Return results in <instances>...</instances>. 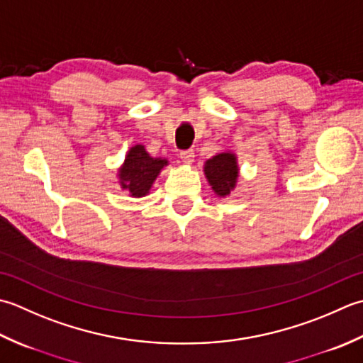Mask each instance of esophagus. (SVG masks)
<instances>
[{
	"instance_id": "1",
	"label": "esophagus",
	"mask_w": 363,
	"mask_h": 363,
	"mask_svg": "<svg viewBox=\"0 0 363 363\" xmlns=\"http://www.w3.org/2000/svg\"><path fill=\"white\" fill-rule=\"evenodd\" d=\"M180 158H182L183 162H186V164H192V161H194V152H192V150H182Z\"/></svg>"
}]
</instances>
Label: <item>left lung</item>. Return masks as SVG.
Segmentation results:
<instances>
[{
    "label": "left lung",
    "instance_id": "8db88e82",
    "mask_svg": "<svg viewBox=\"0 0 363 363\" xmlns=\"http://www.w3.org/2000/svg\"><path fill=\"white\" fill-rule=\"evenodd\" d=\"M205 175L218 196H228L235 188L238 167L236 158L232 153H219L210 158L205 164Z\"/></svg>",
    "mask_w": 363,
    "mask_h": 363
}]
</instances>
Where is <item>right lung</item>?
Masks as SVG:
<instances>
[{"mask_svg": "<svg viewBox=\"0 0 363 363\" xmlns=\"http://www.w3.org/2000/svg\"><path fill=\"white\" fill-rule=\"evenodd\" d=\"M167 164L166 160L152 158L143 145H135L125 158L121 169V183L131 196L143 197L149 192L160 171Z\"/></svg>", "mask_w": 363, "mask_h": 363, "instance_id": "add662e5", "label": "right lung"}]
</instances>
